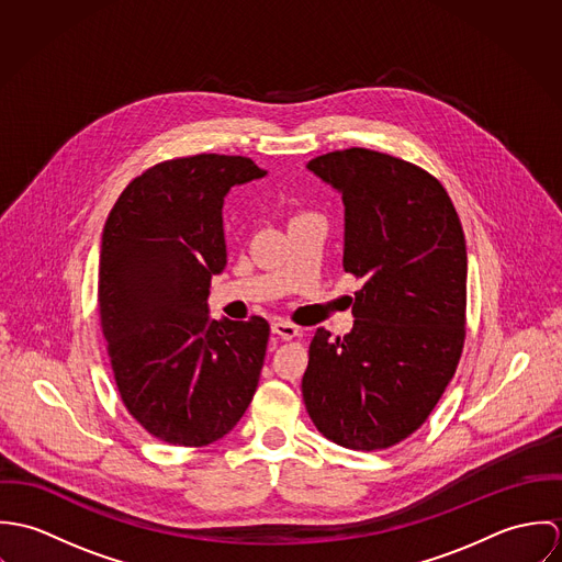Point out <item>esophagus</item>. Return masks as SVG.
Listing matches in <instances>:
<instances>
[{
  "label": "esophagus",
  "mask_w": 562,
  "mask_h": 562,
  "mask_svg": "<svg viewBox=\"0 0 562 562\" xmlns=\"http://www.w3.org/2000/svg\"><path fill=\"white\" fill-rule=\"evenodd\" d=\"M272 333L279 335L281 339H292V337H296L301 333V328L296 324H292V322L279 318V321H272Z\"/></svg>",
  "instance_id": "esophagus-1"
}]
</instances>
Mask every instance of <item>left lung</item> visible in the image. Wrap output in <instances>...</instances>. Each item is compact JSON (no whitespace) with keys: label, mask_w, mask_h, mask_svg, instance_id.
<instances>
[{"label":"left lung","mask_w":562,"mask_h":562,"mask_svg":"<svg viewBox=\"0 0 562 562\" xmlns=\"http://www.w3.org/2000/svg\"><path fill=\"white\" fill-rule=\"evenodd\" d=\"M341 192L344 270L363 279L355 328L310 344L303 401L326 439L385 450L413 435L452 381L468 307V250L437 177L352 147L307 164Z\"/></svg>","instance_id":"left-lung-1"}]
</instances>
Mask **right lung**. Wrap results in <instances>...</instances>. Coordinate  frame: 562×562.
Returning a JSON list of instances; mask_svg holds the SVG:
<instances>
[{"label":"right lung","instance_id":"1","mask_svg":"<svg viewBox=\"0 0 562 562\" xmlns=\"http://www.w3.org/2000/svg\"><path fill=\"white\" fill-rule=\"evenodd\" d=\"M263 175L241 156L160 161L130 181L105 221L97 301L116 390L170 446L218 441L257 390L270 324L210 321L207 294L227 263L225 194Z\"/></svg>","mask_w":562,"mask_h":562}]
</instances>
